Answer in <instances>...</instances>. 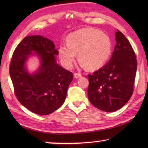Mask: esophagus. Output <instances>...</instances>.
I'll return each mask as SVG.
<instances>
[{
	"label": "esophagus",
	"mask_w": 148,
	"mask_h": 148,
	"mask_svg": "<svg viewBox=\"0 0 148 148\" xmlns=\"http://www.w3.org/2000/svg\"><path fill=\"white\" fill-rule=\"evenodd\" d=\"M81 76H82V74L79 73H74V77H75V78H76V79L80 77Z\"/></svg>",
	"instance_id": "esophagus-1"
}]
</instances>
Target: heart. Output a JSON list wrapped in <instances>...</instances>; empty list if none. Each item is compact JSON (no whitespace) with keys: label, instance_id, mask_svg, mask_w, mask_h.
<instances>
[{"label":"heart","instance_id":"b5f03b06","mask_svg":"<svg viewBox=\"0 0 148 148\" xmlns=\"http://www.w3.org/2000/svg\"><path fill=\"white\" fill-rule=\"evenodd\" d=\"M66 44L58 49L59 59L64 67L71 68L76 54L83 66L98 69L105 64L112 52V40L106 34L94 28H83L69 34Z\"/></svg>","mask_w":148,"mask_h":148}]
</instances>
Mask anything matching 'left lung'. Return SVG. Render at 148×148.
Wrapping results in <instances>:
<instances>
[{"mask_svg":"<svg viewBox=\"0 0 148 148\" xmlns=\"http://www.w3.org/2000/svg\"><path fill=\"white\" fill-rule=\"evenodd\" d=\"M110 59L92 75H88V96L93 106L105 112L122 108L133 92L137 60L130 42L118 30Z\"/></svg>","mask_w":148,"mask_h":148,"instance_id":"obj_1","label":"left lung"}]
</instances>
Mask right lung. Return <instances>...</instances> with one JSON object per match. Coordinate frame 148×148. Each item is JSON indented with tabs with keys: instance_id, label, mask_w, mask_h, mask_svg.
Segmentation results:
<instances>
[{
	"instance_id": "1",
	"label": "right lung",
	"mask_w": 148,
	"mask_h": 148,
	"mask_svg": "<svg viewBox=\"0 0 148 148\" xmlns=\"http://www.w3.org/2000/svg\"><path fill=\"white\" fill-rule=\"evenodd\" d=\"M33 54L38 56L40 66L31 74L25 63ZM56 55L54 42L37 35L24 38L12 56L9 73L15 96L23 106L36 114L47 115L59 108L73 78L71 72L57 64Z\"/></svg>"
}]
</instances>
